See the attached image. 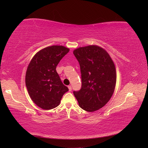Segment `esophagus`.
Segmentation results:
<instances>
[{
	"instance_id": "1",
	"label": "esophagus",
	"mask_w": 148,
	"mask_h": 148,
	"mask_svg": "<svg viewBox=\"0 0 148 148\" xmlns=\"http://www.w3.org/2000/svg\"><path fill=\"white\" fill-rule=\"evenodd\" d=\"M68 88H69V91H71V89H72V88H71V86H70H70H68Z\"/></svg>"
}]
</instances>
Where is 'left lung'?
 <instances>
[{
  "instance_id": "1",
  "label": "left lung",
  "mask_w": 148,
  "mask_h": 148,
  "mask_svg": "<svg viewBox=\"0 0 148 148\" xmlns=\"http://www.w3.org/2000/svg\"><path fill=\"white\" fill-rule=\"evenodd\" d=\"M80 66L82 88L74 91L79 107L94 112L104 107L112 96L116 84L114 62L104 49L97 46L79 47L73 51Z\"/></svg>"
}]
</instances>
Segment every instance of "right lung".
I'll list each match as a JSON object with an SVG mask.
<instances>
[{
	"label": "right lung",
	"mask_w": 148,
	"mask_h": 148,
	"mask_svg": "<svg viewBox=\"0 0 148 148\" xmlns=\"http://www.w3.org/2000/svg\"><path fill=\"white\" fill-rule=\"evenodd\" d=\"M69 51L62 46L47 47L36 53L28 65L25 77L26 88L31 99L43 109L57 107L69 91L62 83L56 66Z\"/></svg>",
	"instance_id": "obj_1"
}]
</instances>
